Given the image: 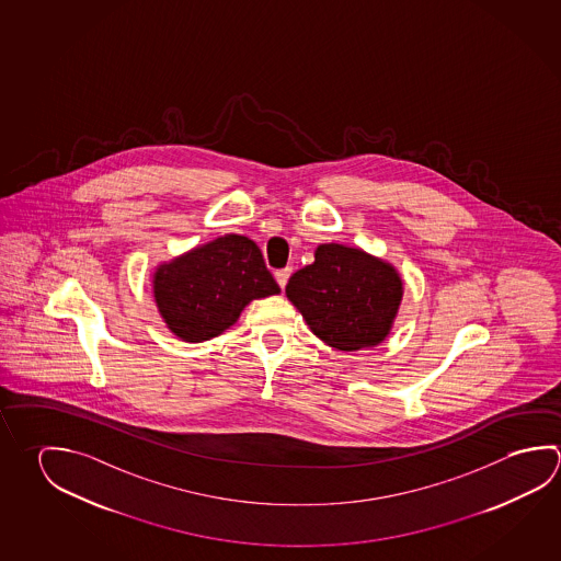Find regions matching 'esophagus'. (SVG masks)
Returning a JSON list of instances; mask_svg holds the SVG:
<instances>
[{"instance_id":"1","label":"esophagus","mask_w":561,"mask_h":561,"mask_svg":"<svg viewBox=\"0 0 561 561\" xmlns=\"http://www.w3.org/2000/svg\"><path fill=\"white\" fill-rule=\"evenodd\" d=\"M291 272H294L291 267H284V270H277L276 274H274V276H276L277 285H279L282 289H284L285 284H287L289 276H291Z\"/></svg>"}]
</instances>
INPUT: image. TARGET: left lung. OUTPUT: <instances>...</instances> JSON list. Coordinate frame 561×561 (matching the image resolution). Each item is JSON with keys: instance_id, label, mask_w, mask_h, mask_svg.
I'll return each instance as SVG.
<instances>
[{"instance_id": "left-lung-1", "label": "left lung", "mask_w": 561, "mask_h": 561, "mask_svg": "<svg viewBox=\"0 0 561 561\" xmlns=\"http://www.w3.org/2000/svg\"><path fill=\"white\" fill-rule=\"evenodd\" d=\"M309 329L339 351L382 343L402 301V279L390 264L358 248L321 244L314 262L285 285Z\"/></svg>"}]
</instances>
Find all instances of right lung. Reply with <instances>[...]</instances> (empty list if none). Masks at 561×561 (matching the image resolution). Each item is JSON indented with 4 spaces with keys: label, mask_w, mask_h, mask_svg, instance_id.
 <instances>
[{
    "label": "right lung",
    "mask_w": 561,
    "mask_h": 561,
    "mask_svg": "<svg viewBox=\"0 0 561 561\" xmlns=\"http://www.w3.org/2000/svg\"><path fill=\"white\" fill-rule=\"evenodd\" d=\"M279 294L260 248L227 234L158 267L153 295L169 329L203 343L237 323L252 299Z\"/></svg>",
    "instance_id": "add662e5"
}]
</instances>
